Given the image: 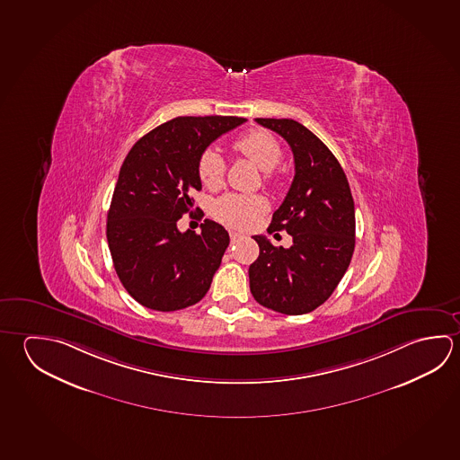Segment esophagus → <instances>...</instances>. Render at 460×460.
<instances>
[{
  "label": "esophagus",
  "instance_id": "obj_1",
  "mask_svg": "<svg viewBox=\"0 0 460 460\" xmlns=\"http://www.w3.org/2000/svg\"><path fill=\"white\" fill-rule=\"evenodd\" d=\"M229 235H231V242H237L239 241V239H242V237H243V235H242L241 233H235V231H231V233H229Z\"/></svg>",
  "mask_w": 460,
  "mask_h": 460
}]
</instances>
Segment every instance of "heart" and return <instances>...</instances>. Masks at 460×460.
Wrapping results in <instances>:
<instances>
[{
    "instance_id": "heart-1",
    "label": "heart",
    "mask_w": 460,
    "mask_h": 460,
    "mask_svg": "<svg viewBox=\"0 0 460 460\" xmlns=\"http://www.w3.org/2000/svg\"><path fill=\"white\" fill-rule=\"evenodd\" d=\"M234 150L247 156L260 170L270 171L281 162L282 150L279 140L265 129H253L245 132L233 144ZM199 178L205 187H218L225 178L226 163L225 158L213 148L205 150L197 163ZM265 200L257 195H223L215 202V217L227 226L247 227L265 211Z\"/></svg>"
}]
</instances>
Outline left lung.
Instances as JSON below:
<instances>
[{
  "instance_id": "8db88e82",
  "label": "left lung",
  "mask_w": 460,
  "mask_h": 460,
  "mask_svg": "<svg viewBox=\"0 0 460 460\" xmlns=\"http://www.w3.org/2000/svg\"><path fill=\"white\" fill-rule=\"evenodd\" d=\"M294 154L296 174L268 233L292 235L289 249L255 235L260 255L250 265V292L260 305L304 314L324 304L349 268L355 247L354 199L336 156L294 119L257 118Z\"/></svg>"
}]
</instances>
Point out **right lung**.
I'll return each instance as SVG.
<instances>
[{"label":"right lung","instance_id":"obj_1","mask_svg":"<svg viewBox=\"0 0 460 460\" xmlns=\"http://www.w3.org/2000/svg\"><path fill=\"white\" fill-rule=\"evenodd\" d=\"M247 121L237 116H181L138 138L122 163L106 239L122 286L140 305L174 312L200 302L229 245L226 229L205 219L181 233L202 189L197 163L211 142Z\"/></svg>","mask_w":460,"mask_h":460}]
</instances>
